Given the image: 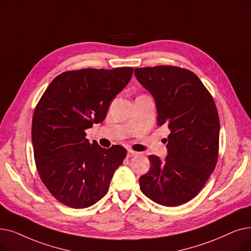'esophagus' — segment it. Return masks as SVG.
I'll return each instance as SVG.
<instances>
[{
	"mask_svg": "<svg viewBox=\"0 0 251 251\" xmlns=\"http://www.w3.org/2000/svg\"><path fill=\"white\" fill-rule=\"evenodd\" d=\"M137 155V152L132 151V150H128L127 151V158H131V157H134Z\"/></svg>",
	"mask_w": 251,
	"mask_h": 251,
	"instance_id": "34e87169",
	"label": "esophagus"
}]
</instances>
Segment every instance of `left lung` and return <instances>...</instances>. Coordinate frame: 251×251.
<instances>
[{
    "label": "left lung",
    "instance_id": "1",
    "mask_svg": "<svg viewBox=\"0 0 251 251\" xmlns=\"http://www.w3.org/2000/svg\"><path fill=\"white\" fill-rule=\"evenodd\" d=\"M137 81L154 97L158 126L169 128L167 156L150 155L140 190L163 206L192 200L213 172L219 156L220 119L212 96L189 70L170 65L135 69Z\"/></svg>",
    "mask_w": 251,
    "mask_h": 251
}]
</instances>
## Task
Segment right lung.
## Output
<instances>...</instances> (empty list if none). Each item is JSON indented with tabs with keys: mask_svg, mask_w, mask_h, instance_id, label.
<instances>
[{
	"mask_svg": "<svg viewBox=\"0 0 251 251\" xmlns=\"http://www.w3.org/2000/svg\"><path fill=\"white\" fill-rule=\"evenodd\" d=\"M133 68L64 72L41 97L32 117L31 141L39 176L55 199L87 208L107 193L126 150L90 144L85 130L102 122Z\"/></svg>",
	"mask_w": 251,
	"mask_h": 251,
	"instance_id": "add662e5",
	"label": "right lung"
}]
</instances>
